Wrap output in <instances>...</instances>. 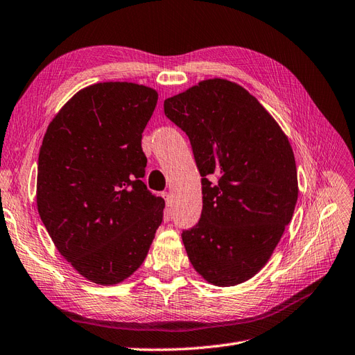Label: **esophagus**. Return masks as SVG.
I'll return each instance as SVG.
<instances>
[{
	"label": "esophagus",
	"instance_id": "1",
	"mask_svg": "<svg viewBox=\"0 0 355 355\" xmlns=\"http://www.w3.org/2000/svg\"><path fill=\"white\" fill-rule=\"evenodd\" d=\"M163 197H164V201H166V206H167V207H171V201H173V200H171V194H170V192H164Z\"/></svg>",
	"mask_w": 355,
	"mask_h": 355
}]
</instances>
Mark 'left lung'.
I'll use <instances>...</instances> for the list:
<instances>
[{
  "label": "left lung",
  "instance_id": "left-lung-1",
  "mask_svg": "<svg viewBox=\"0 0 355 355\" xmlns=\"http://www.w3.org/2000/svg\"><path fill=\"white\" fill-rule=\"evenodd\" d=\"M164 114L188 135L202 178L201 218L182 232L189 262L213 286L250 280L293 216L292 145L254 96L223 78L166 99Z\"/></svg>",
  "mask_w": 355,
  "mask_h": 355
}]
</instances>
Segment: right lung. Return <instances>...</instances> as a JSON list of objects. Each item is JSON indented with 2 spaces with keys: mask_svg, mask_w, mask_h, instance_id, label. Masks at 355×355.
<instances>
[{
  "mask_svg": "<svg viewBox=\"0 0 355 355\" xmlns=\"http://www.w3.org/2000/svg\"><path fill=\"white\" fill-rule=\"evenodd\" d=\"M157 101V90L142 84H93L62 106L42 139L40 218L59 253L92 283L130 277L163 220L164 200L142 182V133Z\"/></svg>",
  "mask_w": 355,
  "mask_h": 355,
  "instance_id": "add662e5",
  "label": "right lung"
}]
</instances>
